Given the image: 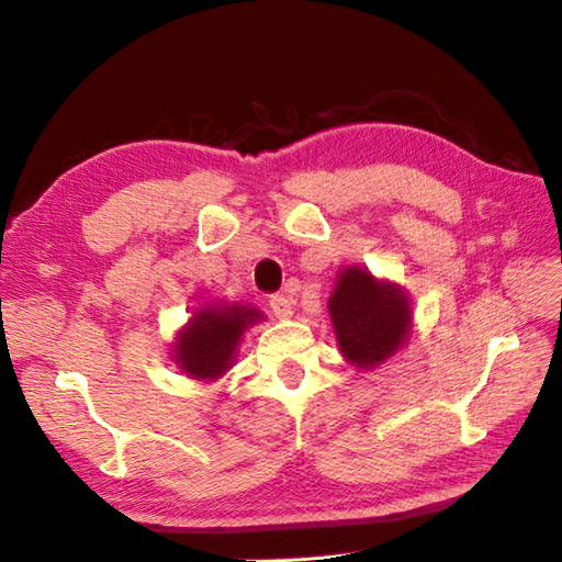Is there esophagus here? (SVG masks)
Here are the masks:
<instances>
[{
	"mask_svg": "<svg viewBox=\"0 0 562 562\" xmlns=\"http://www.w3.org/2000/svg\"><path fill=\"white\" fill-rule=\"evenodd\" d=\"M270 308H272V313H276V318H280V321H286V318H292V308H294V302H292V296H286V294H272L270 296Z\"/></svg>",
	"mask_w": 562,
	"mask_h": 562,
	"instance_id": "esophagus-1",
	"label": "esophagus"
}]
</instances>
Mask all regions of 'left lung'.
Listing matches in <instances>:
<instances>
[{
  "mask_svg": "<svg viewBox=\"0 0 562 562\" xmlns=\"http://www.w3.org/2000/svg\"><path fill=\"white\" fill-rule=\"evenodd\" d=\"M328 311L337 347L357 369H375L407 342L412 306L402 286L347 266L335 282Z\"/></svg>",
  "mask_w": 562,
  "mask_h": 562,
  "instance_id": "left-lung-1",
  "label": "left lung"
}]
</instances>
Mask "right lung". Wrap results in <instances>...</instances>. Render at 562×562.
<instances>
[{
  "mask_svg": "<svg viewBox=\"0 0 562 562\" xmlns=\"http://www.w3.org/2000/svg\"><path fill=\"white\" fill-rule=\"evenodd\" d=\"M258 321H263V313L239 304H205L193 311L172 345L177 367L195 381L225 375L237 357L241 335Z\"/></svg>",
  "mask_w": 562,
  "mask_h": 562,
  "instance_id": "obj_1",
  "label": "right lung"
}]
</instances>
